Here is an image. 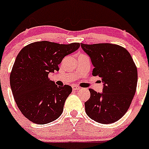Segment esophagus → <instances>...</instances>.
Instances as JSON below:
<instances>
[{
    "mask_svg": "<svg viewBox=\"0 0 149 149\" xmlns=\"http://www.w3.org/2000/svg\"><path fill=\"white\" fill-rule=\"evenodd\" d=\"M72 89L74 91H78L80 89V87H77V86H72Z\"/></svg>",
    "mask_w": 149,
    "mask_h": 149,
    "instance_id": "34e87169",
    "label": "esophagus"
}]
</instances>
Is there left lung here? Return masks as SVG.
<instances>
[{
    "label": "left lung",
    "mask_w": 149,
    "mask_h": 149,
    "mask_svg": "<svg viewBox=\"0 0 149 149\" xmlns=\"http://www.w3.org/2000/svg\"><path fill=\"white\" fill-rule=\"evenodd\" d=\"M81 47L90 57L92 75L100 77L103 82L101 93L89 89L90 98L84 103L86 113L101 124L115 122L126 113L136 90L135 63L130 53L117 45L81 43Z\"/></svg>",
    "instance_id": "8db88e82"
}]
</instances>
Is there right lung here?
Listing matches in <instances>:
<instances>
[{
  "label": "right lung",
  "instance_id": "add662e5",
  "mask_svg": "<svg viewBox=\"0 0 149 149\" xmlns=\"http://www.w3.org/2000/svg\"><path fill=\"white\" fill-rule=\"evenodd\" d=\"M79 46L78 42L63 45L40 41L20 51L10 73V87L17 107L32 122L45 124L62 114L72 89L69 85L58 87L49 80L48 74L58 71L62 59Z\"/></svg>",
  "mask_w": 149,
  "mask_h": 149
}]
</instances>
